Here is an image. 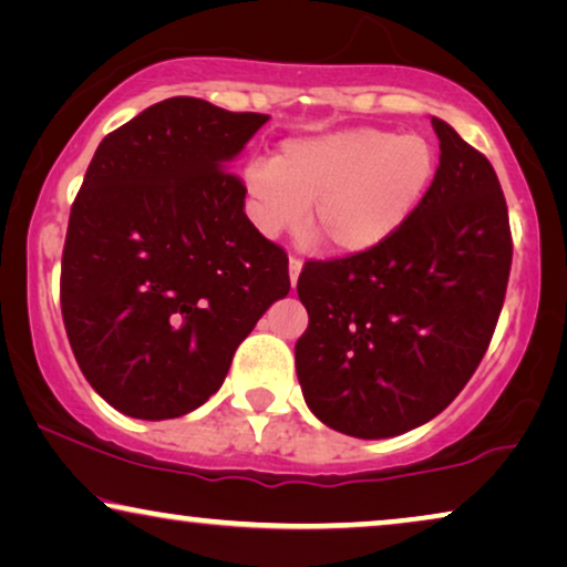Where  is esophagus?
I'll return each instance as SVG.
<instances>
[{
  "mask_svg": "<svg viewBox=\"0 0 567 567\" xmlns=\"http://www.w3.org/2000/svg\"><path fill=\"white\" fill-rule=\"evenodd\" d=\"M299 270H301V260L297 258V255H291V258H289V278H291L293 286H297V281H299Z\"/></svg>",
  "mask_w": 567,
  "mask_h": 567,
  "instance_id": "esophagus-1",
  "label": "esophagus"
}]
</instances>
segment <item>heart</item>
<instances>
[{
	"mask_svg": "<svg viewBox=\"0 0 567 567\" xmlns=\"http://www.w3.org/2000/svg\"><path fill=\"white\" fill-rule=\"evenodd\" d=\"M439 152L421 134L355 126L289 138L274 159L245 167L252 221L276 237L307 216L336 252H363L405 227L429 196Z\"/></svg>",
	"mask_w": 567,
	"mask_h": 567,
	"instance_id": "obj_1",
	"label": "heart"
}]
</instances>
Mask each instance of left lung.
Listing matches in <instances>:
<instances>
[{"label": "left lung", "mask_w": 567, "mask_h": 567, "mask_svg": "<svg viewBox=\"0 0 567 567\" xmlns=\"http://www.w3.org/2000/svg\"><path fill=\"white\" fill-rule=\"evenodd\" d=\"M439 173L382 245L309 260L297 377L324 425L390 439L436 417L483 361L511 274L508 206L485 154L441 118Z\"/></svg>", "instance_id": "8db88e82"}]
</instances>
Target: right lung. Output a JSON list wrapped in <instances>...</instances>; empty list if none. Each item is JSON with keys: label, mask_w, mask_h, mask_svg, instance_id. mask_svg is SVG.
Returning <instances> with one entry per match:
<instances>
[{"label": "right lung", "mask_w": 567, "mask_h": 567, "mask_svg": "<svg viewBox=\"0 0 567 567\" xmlns=\"http://www.w3.org/2000/svg\"><path fill=\"white\" fill-rule=\"evenodd\" d=\"M262 113L198 97L146 107L100 142L61 255V317L100 398L142 421L181 417L289 293L284 247L245 214L229 173Z\"/></svg>", "instance_id": "add662e5"}]
</instances>
